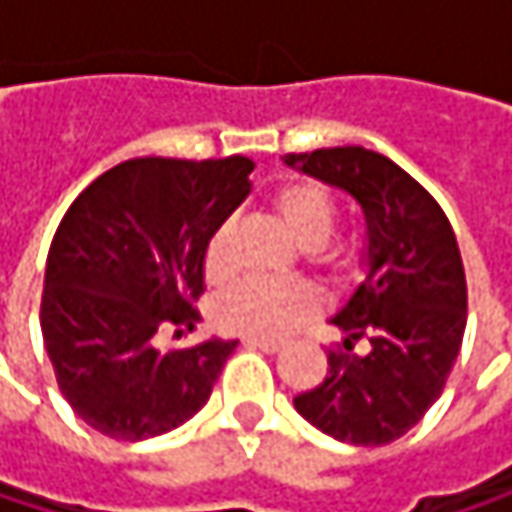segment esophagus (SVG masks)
I'll return each mask as SVG.
<instances>
[{"mask_svg":"<svg viewBox=\"0 0 512 512\" xmlns=\"http://www.w3.org/2000/svg\"><path fill=\"white\" fill-rule=\"evenodd\" d=\"M243 344L246 347H255V350H263V353H278V350H284V341H269V338H243Z\"/></svg>","mask_w":512,"mask_h":512,"instance_id":"obj_1","label":"esophagus"}]
</instances>
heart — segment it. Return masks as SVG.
Here are the masks:
<instances>
[{
  "instance_id": "obj_1",
  "label": "heart",
  "mask_w": 512,
  "mask_h": 512,
  "mask_svg": "<svg viewBox=\"0 0 512 512\" xmlns=\"http://www.w3.org/2000/svg\"><path fill=\"white\" fill-rule=\"evenodd\" d=\"M269 210L290 240L308 252L314 269L332 290H350L364 278L367 257L361 246L332 243L338 228V201L329 186L317 180H287L269 195ZM234 237L231 219L219 222L204 246V275L228 281L234 275ZM317 296L305 284H263L249 281L228 290L216 302V323L234 335L284 338L317 317Z\"/></svg>"
}]
</instances>
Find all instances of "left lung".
Here are the masks:
<instances>
[{"label":"left lung","mask_w":512,"mask_h":512,"mask_svg":"<svg viewBox=\"0 0 512 512\" xmlns=\"http://www.w3.org/2000/svg\"><path fill=\"white\" fill-rule=\"evenodd\" d=\"M361 204L367 219V275L332 320L344 344L329 353L326 379L293 397L317 430L388 445L406 436L445 391L460 356L468 287L454 228L439 201L388 156L347 145L287 154ZM358 340L367 354H353Z\"/></svg>","instance_id":"8db88e82"}]
</instances>
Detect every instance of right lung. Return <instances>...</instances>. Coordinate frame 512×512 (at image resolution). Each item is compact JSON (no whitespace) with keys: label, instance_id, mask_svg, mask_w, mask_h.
<instances>
[{"label":"right lung","instance_id":"1","mask_svg":"<svg viewBox=\"0 0 512 512\" xmlns=\"http://www.w3.org/2000/svg\"><path fill=\"white\" fill-rule=\"evenodd\" d=\"M255 162L142 156L103 171L64 213L44 275L41 332L70 409L121 442L189 421L237 341L159 350L201 314L204 246L249 195Z\"/></svg>","mask_w":512,"mask_h":512}]
</instances>
